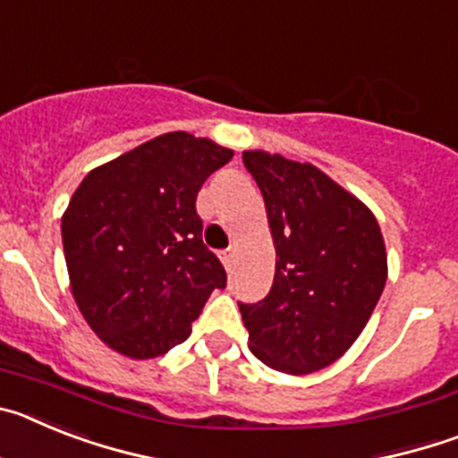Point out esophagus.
<instances>
[{"instance_id":"esophagus-1","label":"esophagus","mask_w":458,"mask_h":458,"mask_svg":"<svg viewBox=\"0 0 458 458\" xmlns=\"http://www.w3.org/2000/svg\"><path fill=\"white\" fill-rule=\"evenodd\" d=\"M220 261L222 264L226 266V268H229V266H232V261H233V248H225V250H220Z\"/></svg>"}]
</instances>
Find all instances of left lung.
Listing matches in <instances>:
<instances>
[{
	"instance_id": "1",
	"label": "left lung",
	"mask_w": 458,
	"mask_h": 458,
	"mask_svg": "<svg viewBox=\"0 0 458 458\" xmlns=\"http://www.w3.org/2000/svg\"><path fill=\"white\" fill-rule=\"evenodd\" d=\"M275 242L268 295L242 305L250 351L270 369L302 376L333 365L369 321L387 279L374 213L310 163L245 151Z\"/></svg>"
}]
</instances>
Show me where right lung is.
<instances>
[{
	"label": "right lung",
	"mask_w": 458,
	"mask_h": 458,
	"mask_svg": "<svg viewBox=\"0 0 458 458\" xmlns=\"http://www.w3.org/2000/svg\"><path fill=\"white\" fill-rule=\"evenodd\" d=\"M232 148L176 131L91 169L62 217L72 298L109 349L165 355L192 333L220 259L201 241L194 201Z\"/></svg>",
	"instance_id": "1"
}]
</instances>
